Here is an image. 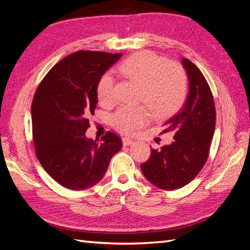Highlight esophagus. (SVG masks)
<instances>
[{
  "label": "esophagus",
  "mask_w": 250,
  "mask_h": 250,
  "mask_svg": "<svg viewBox=\"0 0 250 250\" xmlns=\"http://www.w3.org/2000/svg\"><path fill=\"white\" fill-rule=\"evenodd\" d=\"M122 141H123V144H124L125 146H129V145H132V144L134 143V141H133L132 139L128 138V137H124V138L122 139Z\"/></svg>",
  "instance_id": "34e87169"
}]
</instances>
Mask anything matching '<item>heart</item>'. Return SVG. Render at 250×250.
Here are the masks:
<instances>
[{
  "label": "heart",
  "instance_id": "b5f03b06",
  "mask_svg": "<svg viewBox=\"0 0 250 250\" xmlns=\"http://www.w3.org/2000/svg\"><path fill=\"white\" fill-rule=\"evenodd\" d=\"M126 78L141 85L140 100L147 104L153 116L162 118L175 111L186 99L188 77L179 64L168 62L151 52H140L120 64ZM97 96L104 105L116 101L115 80L109 73L100 77ZM150 113L145 107H120L112 116V124L119 130L133 132L149 122Z\"/></svg>",
  "mask_w": 250,
  "mask_h": 250
}]
</instances>
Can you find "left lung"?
Returning a JSON list of instances; mask_svg holds the SVG:
<instances>
[{"instance_id": "left-lung-1", "label": "left lung", "mask_w": 250, "mask_h": 250, "mask_svg": "<svg viewBox=\"0 0 250 250\" xmlns=\"http://www.w3.org/2000/svg\"><path fill=\"white\" fill-rule=\"evenodd\" d=\"M188 80L184 106L164 123L163 132H173L174 141L151 149L141 169L151 184L173 191L187 186L206 164L216 125V109L210 88L192 62L181 58Z\"/></svg>"}]
</instances>
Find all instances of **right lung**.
<instances>
[{"mask_svg": "<svg viewBox=\"0 0 250 250\" xmlns=\"http://www.w3.org/2000/svg\"><path fill=\"white\" fill-rule=\"evenodd\" d=\"M122 54L78 51L56 63L37 87L31 106L35 153L59 185L79 191L103 178L122 141L108 131L87 139L88 117L98 103L100 77Z\"/></svg>", "mask_w": 250, "mask_h": 250, "instance_id": "add662e5", "label": "right lung"}]
</instances>
